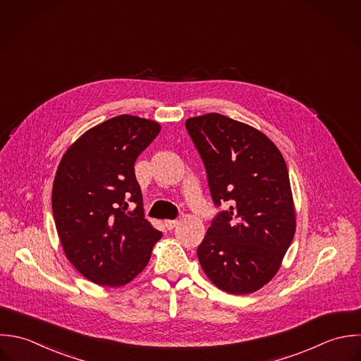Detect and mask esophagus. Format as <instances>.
<instances>
[{
  "label": "esophagus",
  "instance_id": "esophagus-1",
  "mask_svg": "<svg viewBox=\"0 0 361 361\" xmlns=\"http://www.w3.org/2000/svg\"><path fill=\"white\" fill-rule=\"evenodd\" d=\"M178 224H179L178 220H165V221H164V226H165L168 230H173Z\"/></svg>",
  "mask_w": 361,
  "mask_h": 361
}]
</instances>
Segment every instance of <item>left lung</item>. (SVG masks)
Returning a JSON list of instances; mask_svg holds the SVG:
<instances>
[{"mask_svg": "<svg viewBox=\"0 0 361 361\" xmlns=\"http://www.w3.org/2000/svg\"><path fill=\"white\" fill-rule=\"evenodd\" d=\"M186 130L214 204L228 206L197 247L202 269L223 291L253 293L274 277L295 234L286 161L262 131L220 114L190 118Z\"/></svg>", "mask_w": 361, "mask_h": 361, "instance_id": "left-lung-1", "label": "left lung"}]
</instances>
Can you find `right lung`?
Returning <instances> with one entry per match:
<instances>
[{"label":"right lung","mask_w":361,"mask_h":361,"mask_svg":"<svg viewBox=\"0 0 361 361\" xmlns=\"http://www.w3.org/2000/svg\"><path fill=\"white\" fill-rule=\"evenodd\" d=\"M159 123L121 115L85 131L63 155L53 183L57 234L71 264L90 281L121 287L147 266L162 233L145 219L134 173ZM136 209L127 211L128 202Z\"/></svg>","instance_id":"obj_1"}]
</instances>
